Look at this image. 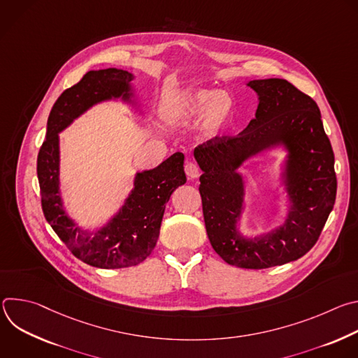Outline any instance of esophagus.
<instances>
[{
	"mask_svg": "<svg viewBox=\"0 0 358 358\" xmlns=\"http://www.w3.org/2000/svg\"><path fill=\"white\" fill-rule=\"evenodd\" d=\"M185 174H187V177L189 180H196L199 177V169H198V166L192 160H189L185 164Z\"/></svg>",
	"mask_w": 358,
	"mask_h": 358,
	"instance_id": "34e87169",
	"label": "esophagus"
}]
</instances>
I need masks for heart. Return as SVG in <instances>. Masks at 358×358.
Masks as SVG:
<instances>
[{
  "label": "heart",
  "mask_w": 358,
  "mask_h": 358,
  "mask_svg": "<svg viewBox=\"0 0 358 358\" xmlns=\"http://www.w3.org/2000/svg\"><path fill=\"white\" fill-rule=\"evenodd\" d=\"M234 115V101L222 90L198 89L182 93L166 110V119L185 126L202 119V131L208 138L220 136Z\"/></svg>",
  "instance_id": "b5f03b06"
}]
</instances>
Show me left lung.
<instances>
[{"mask_svg": "<svg viewBox=\"0 0 358 358\" xmlns=\"http://www.w3.org/2000/svg\"><path fill=\"white\" fill-rule=\"evenodd\" d=\"M255 119L235 137L199 144L194 157L202 170L199 194L206 229L214 250L232 266L266 269L301 258L317 242L337 191L334 155L316 101L279 78L255 79ZM283 150L278 168L287 213L280 226L257 237L238 227L244 213L245 176L252 158Z\"/></svg>", "mask_w": 358, "mask_h": 358, "instance_id": "obj_1", "label": "left lung"}]
</instances>
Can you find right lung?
Instances as JSON below:
<instances>
[{"mask_svg":"<svg viewBox=\"0 0 358 358\" xmlns=\"http://www.w3.org/2000/svg\"><path fill=\"white\" fill-rule=\"evenodd\" d=\"M133 79L131 72L117 68L89 71L55 101L46 123V140L38 155L36 173L46 221L78 259L100 269L143 262L157 243L166 203L187 182L184 155L176 152L156 169L136 171L131 191L103 225L85 229L66 214L61 189L59 133L105 101H122L136 108Z\"/></svg>","mask_w":358,"mask_h":358,"instance_id":"add662e5","label":"right lung"}]
</instances>
